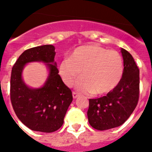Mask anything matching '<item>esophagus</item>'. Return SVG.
<instances>
[{
  "label": "esophagus",
  "mask_w": 152,
  "mask_h": 152,
  "mask_svg": "<svg viewBox=\"0 0 152 152\" xmlns=\"http://www.w3.org/2000/svg\"><path fill=\"white\" fill-rule=\"evenodd\" d=\"M79 95L77 94L76 92H72V97H73V99H76V98L78 97Z\"/></svg>",
  "instance_id": "34e87169"
}]
</instances>
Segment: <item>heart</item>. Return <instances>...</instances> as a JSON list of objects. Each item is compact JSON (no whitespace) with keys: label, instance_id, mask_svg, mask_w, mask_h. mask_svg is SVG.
I'll return each instance as SVG.
<instances>
[{"label":"heart","instance_id":"b5f03b06","mask_svg":"<svg viewBox=\"0 0 152 152\" xmlns=\"http://www.w3.org/2000/svg\"><path fill=\"white\" fill-rule=\"evenodd\" d=\"M81 76L76 88L83 93L105 95L120 83L124 72L123 59L115 50H108L95 45H84L64 58L59 65V73L64 83L71 86L76 77Z\"/></svg>","mask_w":152,"mask_h":152}]
</instances>
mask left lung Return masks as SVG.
I'll return each mask as SVG.
<instances>
[{"label":"left lung","mask_w":152,"mask_h":152,"mask_svg":"<svg viewBox=\"0 0 152 152\" xmlns=\"http://www.w3.org/2000/svg\"><path fill=\"white\" fill-rule=\"evenodd\" d=\"M124 61L122 78L106 96L89 99L88 121L97 130L120 126L129 118L139 99L140 70L129 53L121 49Z\"/></svg>","instance_id":"obj_1"}]
</instances>
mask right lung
<instances>
[{
    "label": "right lung",
    "instance_id": "right-lung-1",
    "mask_svg": "<svg viewBox=\"0 0 152 152\" xmlns=\"http://www.w3.org/2000/svg\"><path fill=\"white\" fill-rule=\"evenodd\" d=\"M55 54L53 45L33 47L23 53L12 67L10 81L12 107L23 124L33 131L53 132L59 129L72 102L71 90L58 74ZM31 62H42L48 70V76L40 88H31L22 79L24 67Z\"/></svg>",
    "mask_w": 152,
    "mask_h": 152
}]
</instances>
